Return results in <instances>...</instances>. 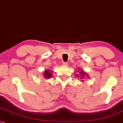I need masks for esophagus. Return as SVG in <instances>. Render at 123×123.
Returning a JSON list of instances; mask_svg holds the SVG:
<instances>
[{
    "label": "esophagus",
    "instance_id": "esophagus-1",
    "mask_svg": "<svg viewBox=\"0 0 123 123\" xmlns=\"http://www.w3.org/2000/svg\"><path fill=\"white\" fill-rule=\"evenodd\" d=\"M68 63H67V62H63V66H68Z\"/></svg>",
    "mask_w": 123,
    "mask_h": 123
}]
</instances>
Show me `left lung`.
Instances as JSON below:
<instances>
[{
  "label": "left lung",
  "mask_w": 123,
  "mask_h": 123,
  "mask_svg": "<svg viewBox=\"0 0 123 123\" xmlns=\"http://www.w3.org/2000/svg\"><path fill=\"white\" fill-rule=\"evenodd\" d=\"M76 75L77 76V77H78V78H80V79L81 80V81H82V82L84 81V79H88L89 78L88 75L87 73H86V72H84V71H83V69L80 70L79 74V75L76 74Z\"/></svg>",
  "instance_id": "left-lung-1"
}]
</instances>
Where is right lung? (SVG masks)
Returning a JSON list of instances; mask_svg holds the SVG:
<instances>
[{
    "instance_id": "1",
    "label": "right lung",
    "mask_w": 123,
    "mask_h": 123,
    "mask_svg": "<svg viewBox=\"0 0 123 123\" xmlns=\"http://www.w3.org/2000/svg\"><path fill=\"white\" fill-rule=\"evenodd\" d=\"M43 75L44 78L47 79L51 78V77L52 76V71L46 69V70H45L44 71V72L43 73Z\"/></svg>"
}]
</instances>
